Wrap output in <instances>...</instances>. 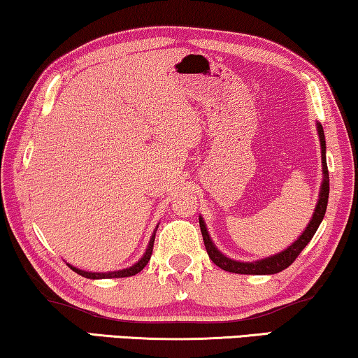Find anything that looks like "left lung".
Listing matches in <instances>:
<instances>
[{
  "label": "left lung",
  "mask_w": 358,
  "mask_h": 358,
  "mask_svg": "<svg viewBox=\"0 0 358 358\" xmlns=\"http://www.w3.org/2000/svg\"><path fill=\"white\" fill-rule=\"evenodd\" d=\"M317 131L320 137V145H321V164H323V180H321V187L318 194V201L317 206L313 210V216L310 222L305 227L302 234L297 237V241H294L291 245L284 248L282 252L274 253V255H269L266 258H260V260L255 262H239L232 260V258L226 257L224 253L217 250V247L213 243L210 237V232L206 229V224L203 217L199 216L200 221V231L201 236H203L205 248L208 252V257L211 262L215 263L216 266L229 273H237V274H276L287 266L292 265V262L299 257V253L303 250L305 247L308 245V242L312 241V237L317 232L318 226L323 221L326 206H328V196H329V174H328V164H326V141H324V131L323 126L317 122Z\"/></svg>",
  "instance_id": "obj_1"
}]
</instances>
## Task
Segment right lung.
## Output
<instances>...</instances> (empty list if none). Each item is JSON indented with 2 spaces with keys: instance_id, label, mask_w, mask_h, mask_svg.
I'll return each instance as SVG.
<instances>
[{
  "instance_id": "1",
  "label": "right lung",
  "mask_w": 358,
  "mask_h": 358,
  "mask_svg": "<svg viewBox=\"0 0 358 358\" xmlns=\"http://www.w3.org/2000/svg\"><path fill=\"white\" fill-rule=\"evenodd\" d=\"M158 227V226H157ZM155 234H157V231H153L152 237H150V242L147 245V250L142 255L141 260L137 263H134L132 266L129 268H124V269H117V271H105V273H95V271H85V269H80V268H76L72 266L71 263H67L69 268L72 271H76L77 274H80V276L84 278H89V279H111V278H127V276H134V274L141 273L142 269L147 266V263L150 262V257H152V252H153V242H155Z\"/></svg>"
}]
</instances>
